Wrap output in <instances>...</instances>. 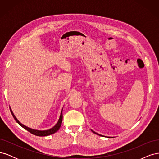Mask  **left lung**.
I'll use <instances>...</instances> for the list:
<instances>
[{
  "instance_id": "8db88e82",
  "label": "left lung",
  "mask_w": 159,
  "mask_h": 159,
  "mask_svg": "<svg viewBox=\"0 0 159 159\" xmlns=\"http://www.w3.org/2000/svg\"><path fill=\"white\" fill-rule=\"evenodd\" d=\"M91 131H92V132H93V133H95V134H98V135H99V136H103V137H105V136H103V135H102V134H99L97 133H96V132L93 131V130H91Z\"/></svg>"
}]
</instances>
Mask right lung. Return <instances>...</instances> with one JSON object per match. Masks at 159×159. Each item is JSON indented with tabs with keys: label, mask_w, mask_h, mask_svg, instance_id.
Returning <instances> with one entry per match:
<instances>
[{
	"label": "right lung",
	"mask_w": 159,
	"mask_h": 159,
	"mask_svg": "<svg viewBox=\"0 0 159 159\" xmlns=\"http://www.w3.org/2000/svg\"><path fill=\"white\" fill-rule=\"evenodd\" d=\"M10 110H11V112L12 115V116L14 117V119H15V121L20 125L23 127L25 129L27 130L28 131H29L30 133H31L32 134H35V135L36 136H39V137H44V136H48V135H50V134H52L55 133L56 131H58V130L60 129V127H61V122H62V119H63V115H62V111H63V108H62L61 109V113H60V118L58 119V121H57V123L55 125L49 129H47V130H37V129H32V128H30L28 127L26 125H25L21 123L20 121H18V120L17 119V118L16 117L15 115H14V114L13 113L10 107Z\"/></svg>",
	"instance_id": "add662e5"
}]
</instances>
